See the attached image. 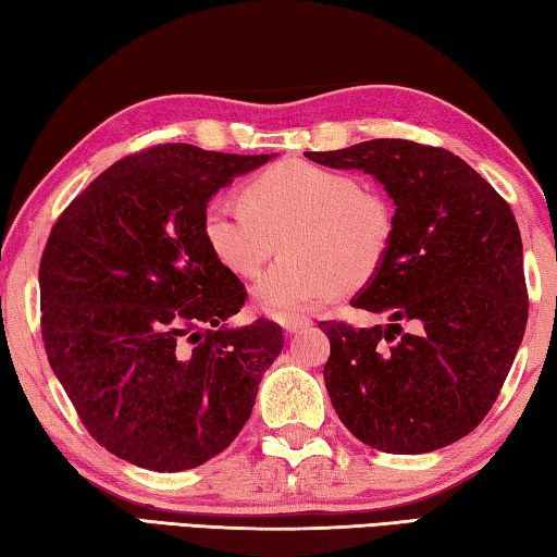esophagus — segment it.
<instances>
[{
  "instance_id": "34e87169",
  "label": "esophagus",
  "mask_w": 557,
  "mask_h": 557,
  "mask_svg": "<svg viewBox=\"0 0 557 557\" xmlns=\"http://www.w3.org/2000/svg\"><path fill=\"white\" fill-rule=\"evenodd\" d=\"M309 324V319L307 317H280V326L285 329L287 334H297V332H301V329H307Z\"/></svg>"
}]
</instances>
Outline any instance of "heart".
Listing matches in <instances>:
<instances>
[{
	"instance_id": "obj_1",
	"label": "heart",
	"mask_w": 557,
	"mask_h": 557,
	"mask_svg": "<svg viewBox=\"0 0 557 557\" xmlns=\"http://www.w3.org/2000/svg\"><path fill=\"white\" fill-rule=\"evenodd\" d=\"M201 235L235 277H256L285 243L289 256L260 277L252 297L268 314L295 317L381 270L393 243V211L351 174L285 159L245 184L243 203L206 206Z\"/></svg>"
}]
</instances>
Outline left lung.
I'll use <instances>...</instances> for the list:
<instances>
[{
  "label": "left lung",
  "mask_w": 557,
  "mask_h": 557,
  "mask_svg": "<svg viewBox=\"0 0 557 557\" xmlns=\"http://www.w3.org/2000/svg\"><path fill=\"white\" fill-rule=\"evenodd\" d=\"M358 169L395 203L393 243L351 305L388 326L322 322L329 398L354 437L422 455L469 435L492 410L528 322L523 243L511 206L465 159L410 139L305 152ZM400 321L416 329L403 335ZM401 338L388 347L394 334Z\"/></svg>",
  "instance_id": "1"
}]
</instances>
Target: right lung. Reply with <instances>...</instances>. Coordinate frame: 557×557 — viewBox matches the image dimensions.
Returning <instances> with one entry per match:
<instances>
[{
    "instance_id": "add662e5",
    "label": "right lung",
    "mask_w": 557,
    "mask_h": 557,
    "mask_svg": "<svg viewBox=\"0 0 557 557\" xmlns=\"http://www.w3.org/2000/svg\"><path fill=\"white\" fill-rule=\"evenodd\" d=\"M275 154L159 145L106 169L46 243V356L90 437L129 465L184 471L231 445L282 351L268 319L225 322L245 287L201 235L211 196Z\"/></svg>"
}]
</instances>
